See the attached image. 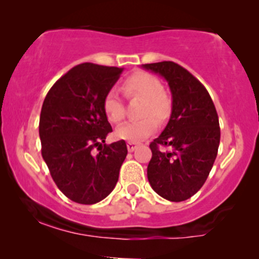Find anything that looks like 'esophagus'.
<instances>
[{
  "instance_id": "1",
  "label": "esophagus",
  "mask_w": 259,
  "mask_h": 259,
  "mask_svg": "<svg viewBox=\"0 0 259 259\" xmlns=\"http://www.w3.org/2000/svg\"><path fill=\"white\" fill-rule=\"evenodd\" d=\"M139 145H140V143H138V142H127V144H126L127 150L129 151H134Z\"/></svg>"
}]
</instances>
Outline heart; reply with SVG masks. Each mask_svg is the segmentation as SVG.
Wrapping results in <instances>:
<instances>
[{"label": "heart", "instance_id": "heart-1", "mask_svg": "<svg viewBox=\"0 0 259 259\" xmlns=\"http://www.w3.org/2000/svg\"><path fill=\"white\" fill-rule=\"evenodd\" d=\"M122 91L129 98H143L144 104L140 114L144 117L125 122L115 130L119 139L140 142L153 134L158 127V120H165L171 111V98L164 89L160 80L149 72H135L122 82ZM103 109L109 121L119 124L125 117V109L121 99L115 91H109L103 101ZM155 116L157 118L153 117Z\"/></svg>", "mask_w": 259, "mask_h": 259}]
</instances>
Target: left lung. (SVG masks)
<instances>
[{
    "mask_svg": "<svg viewBox=\"0 0 259 259\" xmlns=\"http://www.w3.org/2000/svg\"><path fill=\"white\" fill-rule=\"evenodd\" d=\"M143 67L168 81L173 98L168 125L149 145L153 155L148 180L164 199L183 202L193 197L209 176L221 140L218 114L207 89L183 66L161 61Z\"/></svg>",
    "mask_w": 259,
    "mask_h": 259,
    "instance_id": "left-lung-1",
    "label": "left lung"
}]
</instances>
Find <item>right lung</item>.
<instances>
[{
    "label": "right lung",
    "instance_id": "right-lung-1",
    "mask_svg": "<svg viewBox=\"0 0 259 259\" xmlns=\"http://www.w3.org/2000/svg\"><path fill=\"white\" fill-rule=\"evenodd\" d=\"M122 69L85 62L52 85L44 100L41 154L55 184L72 202L95 204L116 185L127 154L124 140L104 144L113 132L103 101Z\"/></svg>",
    "mask_w": 259,
    "mask_h": 259
}]
</instances>
